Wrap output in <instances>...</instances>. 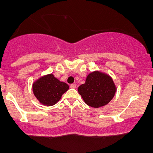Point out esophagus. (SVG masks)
Here are the masks:
<instances>
[{"mask_svg": "<svg viewBox=\"0 0 153 153\" xmlns=\"http://www.w3.org/2000/svg\"><path fill=\"white\" fill-rule=\"evenodd\" d=\"M71 88H76V85H75V84H71Z\"/></svg>", "mask_w": 153, "mask_h": 153, "instance_id": "34e87169", "label": "esophagus"}]
</instances>
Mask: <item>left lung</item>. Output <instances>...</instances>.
<instances>
[{
  "instance_id": "1",
  "label": "left lung",
  "mask_w": 153,
  "mask_h": 153,
  "mask_svg": "<svg viewBox=\"0 0 153 153\" xmlns=\"http://www.w3.org/2000/svg\"><path fill=\"white\" fill-rule=\"evenodd\" d=\"M78 91L88 106L99 108L111 101L117 87L109 75L96 71L88 75L85 83L80 85Z\"/></svg>"
}]
</instances>
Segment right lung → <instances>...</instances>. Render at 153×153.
<instances>
[{"mask_svg":"<svg viewBox=\"0 0 153 153\" xmlns=\"http://www.w3.org/2000/svg\"><path fill=\"white\" fill-rule=\"evenodd\" d=\"M68 89V84L59 80L52 73L42 76L32 85L35 97L40 103L47 106H53L58 102Z\"/></svg>","mask_w":153,"mask_h":153,"instance_id":"add662e5","label":"right lung"}]
</instances>
